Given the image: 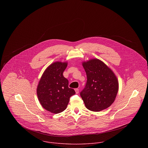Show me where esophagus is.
Masks as SVG:
<instances>
[{
	"mask_svg": "<svg viewBox=\"0 0 148 148\" xmlns=\"http://www.w3.org/2000/svg\"><path fill=\"white\" fill-rule=\"evenodd\" d=\"M75 92H76V94H78V93H79V89L76 88V89H75Z\"/></svg>",
	"mask_w": 148,
	"mask_h": 148,
	"instance_id": "1",
	"label": "esophagus"
}]
</instances>
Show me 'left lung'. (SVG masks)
<instances>
[{"instance_id":"left-lung-1","label":"left lung","mask_w":148,"mask_h":148,"mask_svg":"<svg viewBox=\"0 0 148 148\" xmlns=\"http://www.w3.org/2000/svg\"><path fill=\"white\" fill-rule=\"evenodd\" d=\"M86 74L87 82L80 96L86 108L100 112L109 108L114 101L119 81L112 70L98 59L82 62Z\"/></svg>"}]
</instances>
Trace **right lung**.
<instances>
[{"label": "right lung", "mask_w": 148, "mask_h": 148, "mask_svg": "<svg viewBox=\"0 0 148 148\" xmlns=\"http://www.w3.org/2000/svg\"><path fill=\"white\" fill-rule=\"evenodd\" d=\"M66 62H56L44 71L37 86V95L43 108L52 113L64 111L71 96L75 94L73 89L68 87V80L63 76Z\"/></svg>", "instance_id": "obj_1"}]
</instances>
